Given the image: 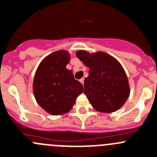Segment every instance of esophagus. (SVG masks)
<instances>
[{"label":"esophagus","instance_id":"1","mask_svg":"<svg viewBox=\"0 0 157 157\" xmlns=\"http://www.w3.org/2000/svg\"><path fill=\"white\" fill-rule=\"evenodd\" d=\"M80 83H81L83 84V83H84V78H82V79H80Z\"/></svg>","mask_w":157,"mask_h":157}]
</instances>
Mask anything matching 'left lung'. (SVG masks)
Instances as JSON below:
<instances>
[{"instance_id": "left-lung-1", "label": "left lung", "mask_w": 157, "mask_h": 157, "mask_svg": "<svg viewBox=\"0 0 157 157\" xmlns=\"http://www.w3.org/2000/svg\"><path fill=\"white\" fill-rule=\"evenodd\" d=\"M77 56L90 68L84 80V94L95 110L112 113L120 109L128 99L129 84L120 62L104 52L90 53L85 50Z\"/></svg>"}]
</instances>
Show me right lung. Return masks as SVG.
<instances>
[{"label":"right lung","mask_w":157,"mask_h":157,"mask_svg":"<svg viewBox=\"0 0 157 157\" xmlns=\"http://www.w3.org/2000/svg\"><path fill=\"white\" fill-rule=\"evenodd\" d=\"M70 61L67 51L59 50L44 58L36 71L33 92L38 105L52 115L70 111L83 86L66 68Z\"/></svg>","instance_id":"obj_1"}]
</instances>
